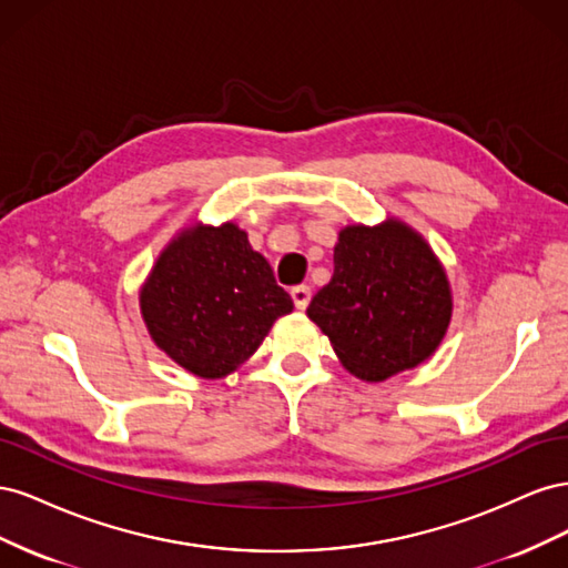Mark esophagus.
<instances>
[{
    "instance_id": "esophagus-1",
    "label": "esophagus",
    "mask_w": 568,
    "mask_h": 568,
    "mask_svg": "<svg viewBox=\"0 0 568 568\" xmlns=\"http://www.w3.org/2000/svg\"><path fill=\"white\" fill-rule=\"evenodd\" d=\"M291 298H294V305L298 307V311H305L307 303H311V298H313V291H311V286H305V284L294 286V288H291Z\"/></svg>"
}]
</instances>
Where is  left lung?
<instances>
[{
	"label": "left lung",
	"mask_w": 568,
	"mask_h": 568,
	"mask_svg": "<svg viewBox=\"0 0 568 568\" xmlns=\"http://www.w3.org/2000/svg\"><path fill=\"white\" fill-rule=\"evenodd\" d=\"M307 317L351 374L384 382L436 353L453 317L450 284L432 246L405 222L348 225L334 246L332 282Z\"/></svg>",
	"instance_id": "obj_1"
}]
</instances>
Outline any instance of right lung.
<instances>
[{
  "instance_id": "right-lung-1",
  "label": "right lung",
  "mask_w": 568,
  "mask_h": 568,
  "mask_svg": "<svg viewBox=\"0 0 568 568\" xmlns=\"http://www.w3.org/2000/svg\"><path fill=\"white\" fill-rule=\"evenodd\" d=\"M153 343L201 379H222L257 351L294 301L234 222L182 230L140 291Z\"/></svg>"
}]
</instances>
